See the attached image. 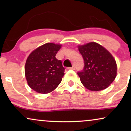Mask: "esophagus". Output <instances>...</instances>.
Listing matches in <instances>:
<instances>
[{"label": "esophagus", "instance_id": "34e87169", "mask_svg": "<svg viewBox=\"0 0 131 131\" xmlns=\"http://www.w3.org/2000/svg\"><path fill=\"white\" fill-rule=\"evenodd\" d=\"M68 69H69V70H75V66L73 65L72 67H70V68H68Z\"/></svg>", "mask_w": 131, "mask_h": 131}]
</instances>
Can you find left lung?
Wrapping results in <instances>:
<instances>
[{"instance_id": "left-lung-1", "label": "left lung", "mask_w": 131, "mask_h": 131, "mask_svg": "<svg viewBox=\"0 0 131 131\" xmlns=\"http://www.w3.org/2000/svg\"><path fill=\"white\" fill-rule=\"evenodd\" d=\"M84 61V67L78 72L84 86L92 91L107 88L115 80L117 66L112 54L96 42L78 46Z\"/></svg>"}]
</instances>
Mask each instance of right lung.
<instances>
[{"label":"right lung","instance_id":"add662e5","mask_svg":"<svg viewBox=\"0 0 131 131\" xmlns=\"http://www.w3.org/2000/svg\"><path fill=\"white\" fill-rule=\"evenodd\" d=\"M61 45L47 43L32 51L25 64L29 86L40 94L51 92L60 83L64 73L61 61L56 58Z\"/></svg>","mask_w":131,"mask_h":131}]
</instances>
